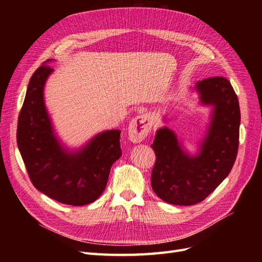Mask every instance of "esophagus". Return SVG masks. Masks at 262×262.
I'll return each instance as SVG.
<instances>
[{
    "label": "esophagus",
    "mask_w": 262,
    "mask_h": 262,
    "mask_svg": "<svg viewBox=\"0 0 262 262\" xmlns=\"http://www.w3.org/2000/svg\"><path fill=\"white\" fill-rule=\"evenodd\" d=\"M152 129V120L148 115H139L136 118H133L129 124V139L139 143L143 141Z\"/></svg>",
    "instance_id": "1"
}]
</instances>
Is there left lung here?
<instances>
[{
    "label": "left lung",
    "instance_id": "obj_1",
    "mask_svg": "<svg viewBox=\"0 0 262 262\" xmlns=\"http://www.w3.org/2000/svg\"><path fill=\"white\" fill-rule=\"evenodd\" d=\"M196 91L203 104L214 106L200 153L194 157L185 154L167 128L158 130L150 144L156 155L152 188L170 204L203 201L231 172L238 152L241 109L231 82L223 76L208 77L196 83Z\"/></svg>",
    "mask_w": 262,
    "mask_h": 262
}]
</instances>
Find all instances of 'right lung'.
Returning <instances> with one entry per match:
<instances>
[{"label":"right lung","instance_id":"obj_1","mask_svg":"<svg viewBox=\"0 0 262 262\" xmlns=\"http://www.w3.org/2000/svg\"><path fill=\"white\" fill-rule=\"evenodd\" d=\"M52 72L43 62L31 76L17 123V145L33 185L53 200L70 205L94 202L104 191L112 165L121 156L120 130L95 137L80 152L69 153L55 139L43 102Z\"/></svg>","mask_w":262,"mask_h":262}]
</instances>
